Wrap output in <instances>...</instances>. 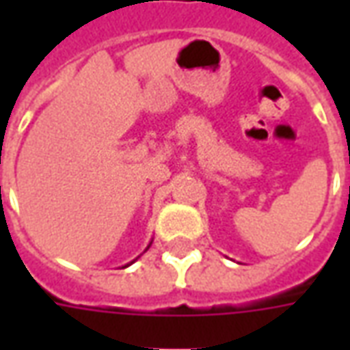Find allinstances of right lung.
I'll list each match as a JSON object with an SVG mask.
<instances>
[{"instance_id":"right-lung-1","label":"right lung","mask_w":350,"mask_h":350,"mask_svg":"<svg viewBox=\"0 0 350 350\" xmlns=\"http://www.w3.org/2000/svg\"><path fill=\"white\" fill-rule=\"evenodd\" d=\"M127 266H129V264H127Z\"/></svg>"}]
</instances>
